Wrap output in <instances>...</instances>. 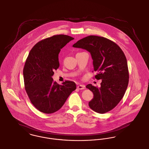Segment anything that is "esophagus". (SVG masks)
Masks as SVG:
<instances>
[{"label": "esophagus", "instance_id": "esophagus-1", "mask_svg": "<svg viewBox=\"0 0 149 149\" xmlns=\"http://www.w3.org/2000/svg\"><path fill=\"white\" fill-rule=\"evenodd\" d=\"M77 89L79 90H83L85 89V86L84 85H79L77 86Z\"/></svg>", "mask_w": 149, "mask_h": 149}]
</instances>
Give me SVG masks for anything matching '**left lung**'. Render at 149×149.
<instances>
[{"instance_id": "1", "label": "left lung", "mask_w": 149, "mask_h": 149, "mask_svg": "<svg viewBox=\"0 0 149 149\" xmlns=\"http://www.w3.org/2000/svg\"><path fill=\"white\" fill-rule=\"evenodd\" d=\"M73 47L85 49L91 54L95 78L102 79L100 87L88 84L94 97L89 102L91 109L104 113L114 109L124 97L129 82L127 58L119 46L103 37L89 36L77 41Z\"/></svg>"}]
</instances>
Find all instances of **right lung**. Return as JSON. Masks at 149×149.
Instances as JSON below:
<instances>
[{"label":"right lung","instance_id":"add662e5","mask_svg":"<svg viewBox=\"0 0 149 149\" xmlns=\"http://www.w3.org/2000/svg\"><path fill=\"white\" fill-rule=\"evenodd\" d=\"M74 39L59 34L42 40L30 50L23 70L26 92L33 106L45 113L56 112L63 106L76 84L65 81L60 85L54 81V70L59 67L61 49Z\"/></svg>","mask_w":149,"mask_h":149}]
</instances>
